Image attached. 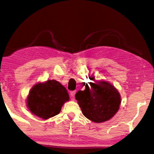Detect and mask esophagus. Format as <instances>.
Wrapping results in <instances>:
<instances>
[{
  "mask_svg": "<svg viewBox=\"0 0 154 154\" xmlns=\"http://www.w3.org/2000/svg\"><path fill=\"white\" fill-rule=\"evenodd\" d=\"M75 94H76V91H71V92H70V94H71V96L72 98H75Z\"/></svg>",
  "mask_w": 154,
  "mask_h": 154,
  "instance_id": "34e87169",
  "label": "esophagus"
}]
</instances>
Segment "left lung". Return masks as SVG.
Returning <instances> with one entry per match:
<instances>
[{"label":"left lung","instance_id":"left-lung-1","mask_svg":"<svg viewBox=\"0 0 154 154\" xmlns=\"http://www.w3.org/2000/svg\"><path fill=\"white\" fill-rule=\"evenodd\" d=\"M89 79L92 82L85 83V89L78 91L75 99L85 118L96 123L107 121L119 110L120 94L111 83Z\"/></svg>","mask_w":154,"mask_h":154}]
</instances>
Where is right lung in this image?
I'll return each instance as SVG.
<instances>
[{
  "label": "right lung",
  "instance_id": "add662e5",
  "mask_svg": "<svg viewBox=\"0 0 154 154\" xmlns=\"http://www.w3.org/2000/svg\"><path fill=\"white\" fill-rule=\"evenodd\" d=\"M68 100L69 96L66 88L56 80H48L34 85L26 102L31 113L47 119L58 115Z\"/></svg>",
  "mask_w": 154,
  "mask_h": 154
}]
</instances>
